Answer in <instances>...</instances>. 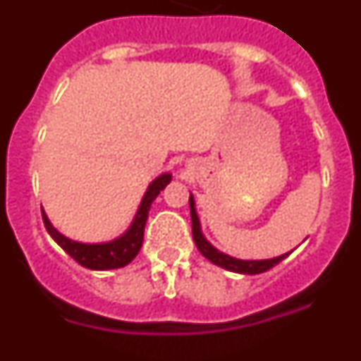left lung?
Masks as SVG:
<instances>
[{
    "instance_id": "1",
    "label": "left lung",
    "mask_w": 361,
    "mask_h": 361,
    "mask_svg": "<svg viewBox=\"0 0 361 361\" xmlns=\"http://www.w3.org/2000/svg\"><path fill=\"white\" fill-rule=\"evenodd\" d=\"M190 209H191V231H193V240L197 244V250L208 258L209 262H213L215 266L224 267V269L233 271V273H242V275H258V273H264V271H269L271 267H275L276 264L282 262L283 258L289 257L291 251L286 255H280L275 258H267V260H240V258H233L229 255L222 253L216 247H213L202 235V229H200L199 215H197L195 209V200L190 195Z\"/></svg>"
}]
</instances>
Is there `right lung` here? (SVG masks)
<instances>
[{
	"label": "right lung",
	"mask_w": 361,
	"mask_h": 361,
	"mask_svg": "<svg viewBox=\"0 0 361 361\" xmlns=\"http://www.w3.org/2000/svg\"><path fill=\"white\" fill-rule=\"evenodd\" d=\"M171 183L170 173L159 175L155 180L148 186L145 197L141 200V206L137 209L135 219H133L132 226L123 233L119 238L110 242H103V244H82V242H75L66 238L65 235L57 231L52 224H50L49 216L43 212V222L47 231L50 233V237L61 245L63 250L70 255L78 264L82 267L95 271H106V269H119L130 264L137 253L141 251L142 238H145V226L148 220L149 208L152 202L157 199V195L164 190L168 184Z\"/></svg>",
	"instance_id": "obj_1"
}]
</instances>
